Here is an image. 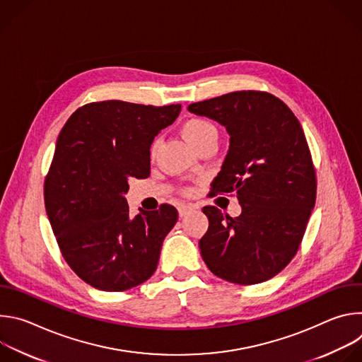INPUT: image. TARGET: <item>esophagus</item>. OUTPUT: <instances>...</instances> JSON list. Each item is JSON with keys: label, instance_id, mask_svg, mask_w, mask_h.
<instances>
[{"label": "esophagus", "instance_id": "34e87169", "mask_svg": "<svg viewBox=\"0 0 362 362\" xmlns=\"http://www.w3.org/2000/svg\"><path fill=\"white\" fill-rule=\"evenodd\" d=\"M193 209H194V206H192V204H180V208H179V216L183 218V216H186L189 212H192Z\"/></svg>", "mask_w": 362, "mask_h": 362}]
</instances>
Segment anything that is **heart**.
Returning a JSON list of instances; mask_svg holds the SVG:
<instances>
[{"label": "heart", "mask_w": 362, "mask_h": 362, "mask_svg": "<svg viewBox=\"0 0 362 362\" xmlns=\"http://www.w3.org/2000/svg\"><path fill=\"white\" fill-rule=\"evenodd\" d=\"M182 134L192 147H197L202 143L218 137V130L214 123L206 119L194 117L187 120L182 127Z\"/></svg>", "instance_id": "obj_1"}]
</instances>
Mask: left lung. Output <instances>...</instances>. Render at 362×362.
<instances>
[{
	"label": "left lung",
	"mask_w": 362,
	"mask_h": 362,
	"mask_svg": "<svg viewBox=\"0 0 362 362\" xmlns=\"http://www.w3.org/2000/svg\"><path fill=\"white\" fill-rule=\"evenodd\" d=\"M187 110L218 122L230 136L214 190L235 192L242 206L236 218L204 206L203 261L228 282H265L295 256L315 206L317 179L303 130L282 100L264 91H233Z\"/></svg>",
	"instance_id": "8db88e82"
}]
</instances>
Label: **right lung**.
<instances>
[{
    "mask_svg": "<svg viewBox=\"0 0 362 362\" xmlns=\"http://www.w3.org/2000/svg\"><path fill=\"white\" fill-rule=\"evenodd\" d=\"M180 109L120 100L90 103L59 134L44 183L47 216L66 262L100 291H127L158 268L177 211L162 204L132 218L124 194L132 179L148 177L150 146Z\"/></svg>",
    "mask_w": 362,
    "mask_h": 362,
    "instance_id": "1",
    "label": "right lung"
}]
</instances>
